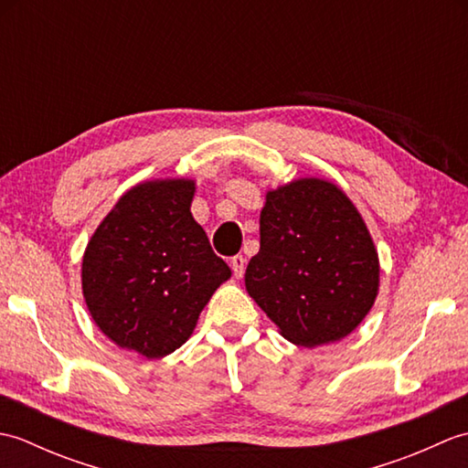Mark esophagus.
<instances>
[{
	"instance_id": "obj_1",
	"label": "esophagus",
	"mask_w": 468,
	"mask_h": 468,
	"mask_svg": "<svg viewBox=\"0 0 468 468\" xmlns=\"http://www.w3.org/2000/svg\"><path fill=\"white\" fill-rule=\"evenodd\" d=\"M231 270H233V275L237 277V280H241L245 273V257L243 255L231 257Z\"/></svg>"
}]
</instances>
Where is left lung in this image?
<instances>
[{"label": "left lung", "mask_w": 468, "mask_h": 468, "mask_svg": "<svg viewBox=\"0 0 468 468\" xmlns=\"http://www.w3.org/2000/svg\"><path fill=\"white\" fill-rule=\"evenodd\" d=\"M260 235L245 287L287 342L334 344L362 324L380 290V260L340 186L300 176L270 188Z\"/></svg>", "instance_id": "8db88e82"}]
</instances>
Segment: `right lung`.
Listing matches in <instances>:
<instances>
[{
    "mask_svg": "<svg viewBox=\"0 0 468 468\" xmlns=\"http://www.w3.org/2000/svg\"><path fill=\"white\" fill-rule=\"evenodd\" d=\"M193 178H153L118 198L82 255V295L108 340L148 360L173 354L231 277L195 221Z\"/></svg>",
    "mask_w": 468,
    "mask_h": 468,
    "instance_id": "right-lung-1",
    "label": "right lung"
}]
</instances>
